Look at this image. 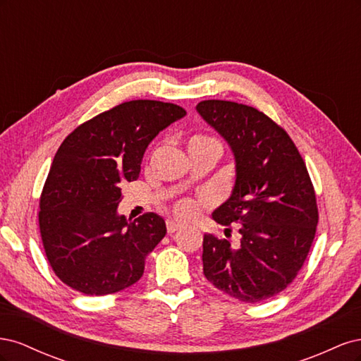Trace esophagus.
Wrapping results in <instances>:
<instances>
[{"instance_id":"34e87169","label":"esophagus","mask_w":361,"mask_h":361,"mask_svg":"<svg viewBox=\"0 0 361 361\" xmlns=\"http://www.w3.org/2000/svg\"><path fill=\"white\" fill-rule=\"evenodd\" d=\"M180 227H182V224H180L179 221H174V220H169V221H167V232H169V233L178 232Z\"/></svg>"}]
</instances>
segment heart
<instances>
[{"mask_svg": "<svg viewBox=\"0 0 361 361\" xmlns=\"http://www.w3.org/2000/svg\"><path fill=\"white\" fill-rule=\"evenodd\" d=\"M214 138L211 137H206V135H195L190 140V145H197V143H214ZM195 212H197V206H195V203L190 202V200H185V202H180L178 206H176V214L179 216H183V218H190L192 215H195Z\"/></svg>", "mask_w": 361, "mask_h": 361, "instance_id": "b5f03b06", "label": "heart"}]
</instances>
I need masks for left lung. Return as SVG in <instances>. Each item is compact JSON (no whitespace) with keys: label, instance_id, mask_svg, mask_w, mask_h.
Segmentation results:
<instances>
[{"label":"left lung","instance_id":"obj_1","mask_svg":"<svg viewBox=\"0 0 361 361\" xmlns=\"http://www.w3.org/2000/svg\"><path fill=\"white\" fill-rule=\"evenodd\" d=\"M195 110L235 158L232 194L212 218L223 226L238 223L241 233L238 247L203 236V274L239 301L268 300L297 277L316 233L318 207L307 169L286 130L256 108L203 101Z\"/></svg>","mask_w":361,"mask_h":361}]
</instances>
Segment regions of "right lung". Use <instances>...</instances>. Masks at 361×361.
Wrapping results in <instances>:
<instances>
[{
  "label": "right lung",
  "mask_w": 361,
  "mask_h": 361,
  "mask_svg": "<svg viewBox=\"0 0 361 361\" xmlns=\"http://www.w3.org/2000/svg\"><path fill=\"white\" fill-rule=\"evenodd\" d=\"M185 114L167 102H123L61 143L42 191L39 226L49 265L72 289L116 293L143 276L166 221L155 212L128 221L117 206L123 185L140 176L150 141Z\"/></svg>",
  "instance_id": "add662e5"
}]
</instances>
